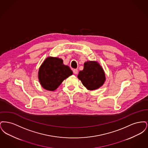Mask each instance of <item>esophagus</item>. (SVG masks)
Masks as SVG:
<instances>
[{
	"mask_svg": "<svg viewBox=\"0 0 148 148\" xmlns=\"http://www.w3.org/2000/svg\"><path fill=\"white\" fill-rule=\"evenodd\" d=\"M77 72H78V71H77V69H73V73H74V74H77Z\"/></svg>",
	"mask_w": 148,
	"mask_h": 148,
	"instance_id": "obj_1",
	"label": "esophagus"
}]
</instances>
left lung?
Returning <instances> with one entry per match:
<instances>
[{
    "label": "left lung",
    "mask_w": 148,
    "mask_h": 148,
    "mask_svg": "<svg viewBox=\"0 0 148 148\" xmlns=\"http://www.w3.org/2000/svg\"><path fill=\"white\" fill-rule=\"evenodd\" d=\"M77 78L89 90L100 88L106 82V74L103 68L97 61H87L84 64V69L80 71Z\"/></svg>",
    "instance_id": "obj_1"
}]
</instances>
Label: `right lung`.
<instances>
[{
    "label": "right lung",
    "instance_id": "1",
    "mask_svg": "<svg viewBox=\"0 0 148 148\" xmlns=\"http://www.w3.org/2000/svg\"><path fill=\"white\" fill-rule=\"evenodd\" d=\"M73 74L71 68L63 64L62 59L49 56L40 65L38 79L45 90L54 91L64 80Z\"/></svg>",
    "mask_w": 148,
    "mask_h": 148
}]
</instances>
